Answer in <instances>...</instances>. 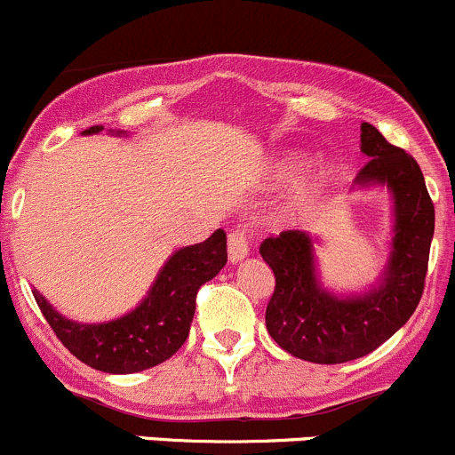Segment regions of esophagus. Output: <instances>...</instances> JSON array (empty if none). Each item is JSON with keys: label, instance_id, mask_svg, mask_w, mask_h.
<instances>
[{"label": "esophagus", "instance_id": "1", "mask_svg": "<svg viewBox=\"0 0 455 455\" xmlns=\"http://www.w3.org/2000/svg\"><path fill=\"white\" fill-rule=\"evenodd\" d=\"M250 254V245H247V234L243 229H232L228 236V259L229 263H241L245 256Z\"/></svg>", "mask_w": 455, "mask_h": 455}]
</instances>
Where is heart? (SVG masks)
<instances>
[{
	"label": "heart",
	"instance_id": "obj_1",
	"mask_svg": "<svg viewBox=\"0 0 455 455\" xmlns=\"http://www.w3.org/2000/svg\"><path fill=\"white\" fill-rule=\"evenodd\" d=\"M303 156L300 155H283L274 161L272 165V177L278 181H285L291 174L299 172L303 168ZM336 179H339V170L334 164H321L312 170V172L305 174L299 183H296L294 192H291L290 201V212L291 214H303L309 208L318 204L321 199H325L327 192L336 186Z\"/></svg>",
	"mask_w": 455,
	"mask_h": 455
}]
</instances>
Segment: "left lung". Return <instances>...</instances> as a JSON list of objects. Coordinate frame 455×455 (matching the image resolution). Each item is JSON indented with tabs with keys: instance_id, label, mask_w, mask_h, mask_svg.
Listing matches in <instances>:
<instances>
[{
	"instance_id": "8db88e82",
	"label": "left lung",
	"mask_w": 455,
	"mask_h": 455,
	"mask_svg": "<svg viewBox=\"0 0 455 455\" xmlns=\"http://www.w3.org/2000/svg\"><path fill=\"white\" fill-rule=\"evenodd\" d=\"M361 150L370 156L354 186L387 188L391 195V243L374 285L336 294L318 269V238L287 229L260 243L276 287L265 309L269 336L291 356L318 365L356 361L374 352L409 321L425 290L434 238V204L420 168L391 146L371 124L361 125Z\"/></svg>"
}]
</instances>
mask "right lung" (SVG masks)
<instances>
[{
	"mask_svg": "<svg viewBox=\"0 0 455 455\" xmlns=\"http://www.w3.org/2000/svg\"><path fill=\"white\" fill-rule=\"evenodd\" d=\"M103 132L92 125L81 134ZM125 137L124 130H108ZM228 238L217 229L196 245L179 247L156 274L141 303L106 323H76L57 312L46 296L33 290L35 300L57 339L73 356L106 374H134L168 361L186 343L196 309V291L228 263Z\"/></svg>",
	"mask_w": 455,
	"mask_h": 455,
	"instance_id": "1",
	"label": "right lung"
}]
</instances>
